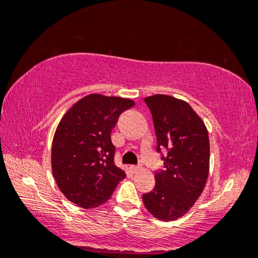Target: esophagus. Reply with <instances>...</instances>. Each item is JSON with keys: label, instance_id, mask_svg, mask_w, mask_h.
Returning a JSON list of instances; mask_svg holds the SVG:
<instances>
[{"label": "esophagus", "instance_id": "34e87169", "mask_svg": "<svg viewBox=\"0 0 258 258\" xmlns=\"http://www.w3.org/2000/svg\"><path fill=\"white\" fill-rule=\"evenodd\" d=\"M131 169H132L133 172H138L141 170V166H131Z\"/></svg>", "mask_w": 258, "mask_h": 258}]
</instances>
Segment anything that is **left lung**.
Returning <instances> with one entry per match:
<instances>
[{
    "label": "left lung",
    "instance_id": "left-lung-1",
    "mask_svg": "<svg viewBox=\"0 0 258 258\" xmlns=\"http://www.w3.org/2000/svg\"><path fill=\"white\" fill-rule=\"evenodd\" d=\"M152 112L156 151L166 148L155 186L142 196L145 207L162 221L176 220L202 195L210 169L209 133L202 118L182 99L168 95L145 98Z\"/></svg>",
    "mask_w": 258,
    "mask_h": 258
}]
</instances>
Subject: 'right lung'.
<instances>
[{"label": "right lung", "mask_w": 258, "mask_h": 258, "mask_svg": "<svg viewBox=\"0 0 258 258\" xmlns=\"http://www.w3.org/2000/svg\"><path fill=\"white\" fill-rule=\"evenodd\" d=\"M133 105L128 98L91 94L64 113L53 138L52 171L68 201L94 209L109 201L126 177L114 164L111 131Z\"/></svg>", "instance_id": "1"}]
</instances>
